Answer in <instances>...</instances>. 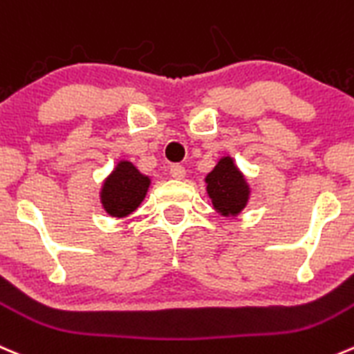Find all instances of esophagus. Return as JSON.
<instances>
[{"label":"esophagus","instance_id":"34e87169","mask_svg":"<svg viewBox=\"0 0 354 354\" xmlns=\"http://www.w3.org/2000/svg\"><path fill=\"white\" fill-rule=\"evenodd\" d=\"M185 174H187V171H185L183 166H180V164L171 166V176H173L174 180H183Z\"/></svg>","mask_w":354,"mask_h":354}]
</instances>
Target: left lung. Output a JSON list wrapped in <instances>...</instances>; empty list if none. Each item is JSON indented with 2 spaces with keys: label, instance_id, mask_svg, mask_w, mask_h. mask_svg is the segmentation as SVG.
<instances>
[{
  "label": "left lung",
  "instance_id": "8db88e82",
  "mask_svg": "<svg viewBox=\"0 0 354 354\" xmlns=\"http://www.w3.org/2000/svg\"><path fill=\"white\" fill-rule=\"evenodd\" d=\"M205 190L216 212L226 218H235L245 209L250 197V187L233 157L225 156L214 169L205 176Z\"/></svg>",
  "mask_w": 354,
  "mask_h": 354
}]
</instances>
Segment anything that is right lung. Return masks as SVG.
<instances>
[{
  "label": "right lung",
  "mask_w": 354,
  "mask_h": 354,
  "mask_svg": "<svg viewBox=\"0 0 354 354\" xmlns=\"http://www.w3.org/2000/svg\"><path fill=\"white\" fill-rule=\"evenodd\" d=\"M150 187V178L140 173L129 160H119L104 180L100 190L102 207L112 218H126L138 209Z\"/></svg>",
  "instance_id": "1"
}]
</instances>
